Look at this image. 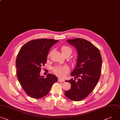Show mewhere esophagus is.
Returning <instances> with one entry per match:
<instances>
[{"mask_svg":"<svg viewBox=\"0 0 120 120\" xmlns=\"http://www.w3.org/2000/svg\"><path fill=\"white\" fill-rule=\"evenodd\" d=\"M58 81L59 82H63L64 81V80L61 79H58Z\"/></svg>","mask_w":120,"mask_h":120,"instance_id":"34e87169","label":"esophagus"}]
</instances>
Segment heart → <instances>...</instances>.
<instances>
[{
    "label": "heart",
    "instance_id": "b5f03b06",
    "mask_svg": "<svg viewBox=\"0 0 120 120\" xmlns=\"http://www.w3.org/2000/svg\"><path fill=\"white\" fill-rule=\"evenodd\" d=\"M61 52L62 53L69 52L71 53L72 49L68 46H63L61 48ZM54 72L56 75L61 77H64L69 71V68L66 66H59L53 69Z\"/></svg>",
    "mask_w": 120,
    "mask_h": 120
}]
</instances>
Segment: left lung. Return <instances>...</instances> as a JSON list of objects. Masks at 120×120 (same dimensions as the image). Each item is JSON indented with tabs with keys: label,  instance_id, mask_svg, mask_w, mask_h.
Returning a JSON list of instances; mask_svg holds the SVG:
<instances>
[{
	"label": "left lung",
	"instance_id": "8db88e82",
	"mask_svg": "<svg viewBox=\"0 0 120 120\" xmlns=\"http://www.w3.org/2000/svg\"><path fill=\"white\" fill-rule=\"evenodd\" d=\"M78 53L76 66L71 75L75 79L66 80L71 85L65 95L73 101L85 99L92 91L100 79L102 59L99 50L90 42L83 39L68 40ZM78 78L77 81L75 79Z\"/></svg>",
	"mask_w": 120,
	"mask_h": 120
}]
</instances>
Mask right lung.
<instances>
[{
	"label": "right lung",
	"mask_w": 120,
	"mask_h": 120,
	"mask_svg": "<svg viewBox=\"0 0 120 120\" xmlns=\"http://www.w3.org/2000/svg\"><path fill=\"white\" fill-rule=\"evenodd\" d=\"M59 40L40 39L30 41L21 48L16 59L17 78L23 90L30 97L40 99L46 96L52 84L57 81L56 75H41L50 48Z\"/></svg>",
	"instance_id": "1"
}]
</instances>
